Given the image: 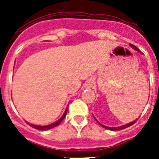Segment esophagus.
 <instances>
[{"label":"esophagus","instance_id":"esophagus-1","mask_svg":"<svg viewBox=\"0 0 159 159\" xmlns=\"http://www.w3.org/2000/svg\"><path fill=\"white\" fill-rule=\"evenodd\" d=\"M87 83H88V84H87V86H89V87L92 86V82H91V81H89V82H87Z\"/></svg>","mask_w":159,"mask_h":159}]
</instances>
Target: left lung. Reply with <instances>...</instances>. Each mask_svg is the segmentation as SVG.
<instances>
[{"mask_svg": "<svg viewBox=\"0 0 159 159\" xmlns=\"http://www.w3.org/2000/svg\"><path fill=\"white\" fill-rule=\"evenodd\" d=\"M130 46H131V48H133V49H135V51H139V53H142V52H141V51H139V50L138 49V48H136V47H135V46L132 45V44H130ZM93 117H94V116H93ZM94 119H95V120H96V118H95V117H94ZM138 120V119H136V120H135L132 121V122L129 123V124H124V125L120 126V127H116V128H111V127H106V126L103 125V124H101V123H100V122H98V121H97V120H97V122L98 123V124H99L101 126V127H103V128H106V129H108V130H111V131H118V130H122V129H124V128H128V127H130V126H131V125H132V124H135V123L136 122V120Z\"/></svg>", "mask_w": 159, "mask_h": 159, "instance_id": "1", "label": "left lung"}]
</instances>
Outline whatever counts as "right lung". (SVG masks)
I'll return each mask as SVG.
<instances>
[{"label":"right lung","mask_w":159,"mask_h":159,"mask_svg":"<svg viewBox=\"0 0 159 159\" xmlns=\"http://www.w3.org/2000/svg\"><path fill=\"white\" fill-rule=\"evenodd\" d=\"M68 106H69V104L67 105L66 108L65 110V112H64V114L62 115V116L61 117V118L58 120H57L56 122L53 123V124H49V125H47V126H39V125H35V124H29L28 122H27V124H28V125H30L31 127H32V128H35V129H38V130H41V131H47V130H49V129H51V128H55V127H56V126H58V124H60V123L62 122V120H63L64 118H65L66 115V112H67V110H68Z\"/></svg>","instance_id":"add662e5"}]
</instances>
